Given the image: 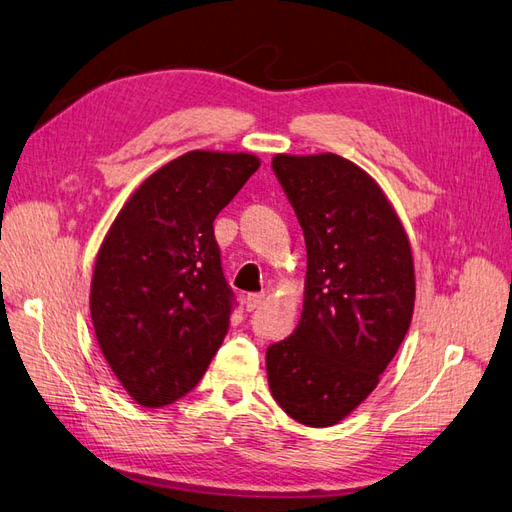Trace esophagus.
Listing matches in <instances>:
<instances>
[{"label":"esophagus","instance_id":"obj_1","mask_svg":"<svg viewBox=\"0 0 512 512\" xmlns=\"http://www.w3.org/2000/svg\"><path fill=\"white\" fill-rule=\"evenodd\" d=\"M262 301H265V295H260V293L247 295V297H245V310H247V312H252V310L260 308V306H262Z\"/></svg>","mask_w":512,"mask_h":512}]
</instances>
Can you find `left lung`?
<instances>
[{
    "label": "left lung",
    "mask_w": 512,
    "mask_h": 512,
    "mask_svg": "<svg viewBox=\"0 0 512 512\" xmlns=\"http://www.w3.org/2000/svg\"><path fill=\"white\" fill-rule=\"evenodd\" d=\"M308 250L290 338L267 349L271 394L290 418L331 426L377 388L416 299L407 234L383 191L338 155L273 157Z\"/></svg>",
    "instance_id": "1"
}]
</instances>
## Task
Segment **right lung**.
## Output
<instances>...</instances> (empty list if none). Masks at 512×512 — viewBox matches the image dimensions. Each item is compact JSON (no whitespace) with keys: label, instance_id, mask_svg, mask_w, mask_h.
<instances>
[{"label":"right lung","instance_id":"obj_1","mask_svg":"<svg viewBox=\"0 0 512 512\" xmlns=\"http://www.w3.org/2000/svg\"><path fill=\"white\" fill-rule=\"evenodd\" d=\"M260 161L191 153L146 178L96 256L90 312L96 340L137 403L165 407L196 388L237 306L213 222Z\"/></svg>","mask_w":512,"mask_h":512}]
</instances>
